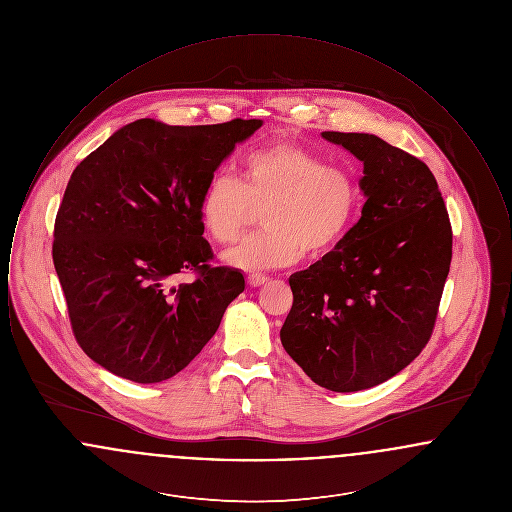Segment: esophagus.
<instances>
[{
    "instance_id": "esophagus-1",
    "label": "esophagus",
    "mask_w": 512,
    "mask_h": 512,
    "mask_svg": "<svg viewBox=\"0 0 512 512\" xmlns=\"http://www.w3.org/2000/svg\"><path fill=\"white\" fill-rule=\"evenodd\" d=\"M247 282H249V286H251V288H259L261 284H265V282H267V276H265V274H261V272H251V274L247 276Z\"/></svg>"
}]
</instances>
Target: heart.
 I'll return each instance as SVG.
<instances>
[{
	"label": "heart",
	"mask_w": 512,
	"mask_h": 512,
	"mask_svg": "<svg viewBox=\"0 0 512 512\" xmlns=\"http://www.w3.org/2000/svg\"><path fill=\"white\" fill-rule=\"evenodd\" d=\"M263 211V230L226 253L244 270L288 267L303 251L320 257L345 240L361 211L351 172L305 147L276 142L245 155L240 180L215 174L199 203L205 232L234 244Z\"/></svg>",
	"instance_id": "b5f03b06"
}]
</instances>
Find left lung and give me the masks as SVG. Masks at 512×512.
I'll return each mask as SVG.
<instances>
[{
    "label": "left lung",
    "mask_w": 512,
    "mask_h": 512,
    "mask_svg": "<svg viewBox=\"0 0 512 512\" xmlns=\"http://www.w3.org/2000/svg\"><path fill=\"white\" fill-rule=\"evenodd\" d=\"M363 163L359 222L315 265L293 272L280 330L286 353L318 384L368 390L420 355L438 317L453 234L432 171L365 132H322Z\"/></svg>",
    "instance_id": "left-lung-1"
}]
</instances>
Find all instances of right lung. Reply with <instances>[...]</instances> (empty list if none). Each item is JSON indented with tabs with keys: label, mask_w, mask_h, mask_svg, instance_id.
Wrapping results in <instances>:
<instances>
[{
	"label": "right lung",
	"mask_w": 512,
	"mask_h": 512,
	"mask_svg": "<svg viewBox=\"0 0 512 512\" xmlns=\"http://www.w3.org/2000/svg\"><path fill=\"white\" fill-rule=\"evenodd\" d=\"M261 119L119 128L71 174L53 234V265L84 353L138 384L169 380L219 330L245 290L238 268L211 267L199 203L209 180ZM184 269L192 285L170 286Z\"/></svg>",
	"instance_id": "add662e5"
}]
</instances>
